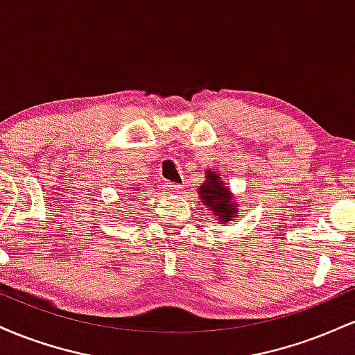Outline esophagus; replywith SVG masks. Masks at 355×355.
Instances as JSON below:
<instances>
[{"label":"esophagus","mask_w":355,"mask_h":355,"mask_svg":"<svg viewBox=\"0 0 355 355\" xmlns=\"http://www.w3.org/2000/svg\"><path fill=\"white\" fill-rule=\"evenodd\" d=\"M164 187L168 193H177V191H182V189H183L180 183H172V182H166Z\"/></svg>","instance_id":"34e87169"}]
</instances>
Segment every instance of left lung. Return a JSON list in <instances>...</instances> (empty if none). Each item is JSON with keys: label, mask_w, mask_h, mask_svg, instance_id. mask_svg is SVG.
I'll list each match as a JSON object with an SVG mask.
<instances>
[{"label": "left lung", "mask_w": 355, "mask_h": 355, "mask_svg": "<svg viewBox=\"0 0 355 355\" xmlns=\"http://www.w3.org/2000/svg\"><path fill=\"white\" fill-rule=\"evenodd\" d=\"M198 197H200V200L205 203L207 209L218 218V222H232L235 214L239 211L237 205H235L234 202L232 191L223 185L220 175L211 172V170L207 172V182L200 185Z\"/></svg>", "instance_id": "obj_1"}]
</instances>
